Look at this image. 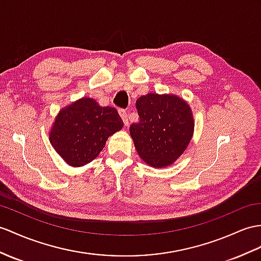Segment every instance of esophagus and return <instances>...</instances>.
<instances>
[{
    "label": "esophagus",
    "mask_w": 261,
    "mask_h": 261,
    "mask_svg": "<svg viewBox=\"0 0 261 261\" xmlns=\"http://www.w3.org/2000/svg\"><path fill=\"white\" fill-rule=\"evenodd\" d=\"M119 115H120V117H122V119H123V122H124L125 126H128V125H129V120H128V115H127L126 111H124V110H119Z\"/></svg>",
    "instance_id": "34e87169"
}]
</instances>
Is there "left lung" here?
Masks as SVG:
<instances>
[{"instance_id":"left-lung-1","label":"left lung","mask_w":261,"mask_h":261,"mask_svg":"<svg viewBox=\"0 0 261 261\" xmlns=\"http://www.w3.org/2000/svg\"><path fill=\"white\" fill-rule=\"evenodd\" d=\"M138 123L129 134L137 154L154 168L170 166L188 147L194 116L187 101L175 94L148 93L136 100Z\"/></svg>"}]
</instances>
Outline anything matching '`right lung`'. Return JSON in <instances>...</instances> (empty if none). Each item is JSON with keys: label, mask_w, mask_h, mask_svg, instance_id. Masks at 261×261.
<instances>
[{"label": "right lung", "mask_w": 261, "mask_h": 261, "mask_svg": "<svg viewBox=\"0 0 261 261\" xmlns=\"http://www.w3.org/2000/svg\"><path fill=\"white\" fill-rule=\"evenodd\" d=\"M123 126L116 109L83 97L59 112L48 137L63 161L72 167H81L94 161L109 137Z\"/></svg>", "instance_id": "1"}]
</instances>
